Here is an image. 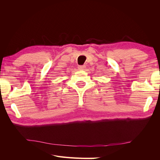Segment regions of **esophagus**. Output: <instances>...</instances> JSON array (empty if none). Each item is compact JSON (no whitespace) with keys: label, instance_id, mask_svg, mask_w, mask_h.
Returning <instances> with one entry per match:
<instances>
[{"label":"esophagus","instance_id":"esophagus-1","mask_svg":"<svg viewBox=\"0 0 160 160\" xmlns=\"http://www.w3.org/2000/svg\"><path fill=\"white\" fill-rule=\"evenodd\" d=\"M79 70H85L86 69V66L85 65H81L78 68Z\"/></svg>","mask_w":160,"mask_h":160}]
</instances>
